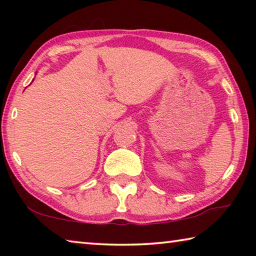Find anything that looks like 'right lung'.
I'll list each match as a JSON object with an SVG mask.
<instances>
[{
  "label": "right lung",
  "mask_w": 256,
  "mask_h": 256,
  "mask_svg": "<svg viewBox=\"0 0 256 256\" xmlns=\"http://www.w3.org/2000/svg\"><path fill=\"white\" fill-rule=\"evenodd\" d=\"M32 81H34V80H32Z\"/></svg>",
  "instance_id": "obj_1"
}]
</instances>
